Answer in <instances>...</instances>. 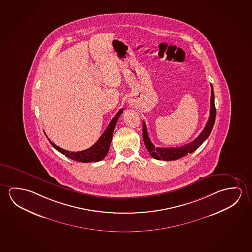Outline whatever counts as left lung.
<instances>
[{
  "label": "left lung",
  "mask_w": 252,
  "mask_h": 252,
  "mask_svg": "<svg viewBox=\"0 0 252 252\" xmlns=\"http://www.w3.org/2000/svg\"><path fill=\"white\" fill-rule=\"evenodd\" d=\"M216 109L215 106V94L214 89L211 85V99H210V116L208 118V123L206 124L203 130L201 131L198 137H196L191 143L180 146L176 148H160L155 147V145L152 144V141L148 136V132L146 128L145 123L143 122V138H144V144L146 148L150 152L151 156L158 160H164V161H172V160L179 159L182 157L190 154L196 151L200 147L204 141L208 138L212 131V128L214 127L215 121H216Z\"/></svg>",
  "instance_id": "8db88e82"
}]
</instances>
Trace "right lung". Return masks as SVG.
<instances>
[{"instance_id": "add662e5", "label": "right lung", "mask_w": 252, "mask_h": 252, "mask_svg": "<svg viewBox=\"0 0 252 252\" xmlns=\"http://www.w3.org/2000/svg\"><path fill=\"white\" fill-rule=\"evenodd\" d=\"M122 114H123V109H120L115 117L113 118L112 121L109 123L106 130L103 132V134L100 136V138L98 139L95 144L91 146L90 148L84 150V151L76 152H68L66 150L57 146L56 144H53L52 141H50L48 138L49 142L51 143L54 148L56 149L58 152H60V153H62L63 155L71 159L75 160L78 162H82V163L99 162L100 160L103 159L108 154L109 146H110L111 141H112L113 132L116 127L117 120Z\"/></svg>"}]
</instances>
